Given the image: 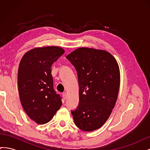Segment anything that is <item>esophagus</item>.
I'll list each match as a JSON object with an SVG mask.
<instances>
[{"label": "esophagus", "mask_w": 150, "mask_h": 150, "mask_svg": "<svg viewBox=\"0 0 150 150\" xmlns=\"http://www.w3.org/2000/svg\"><path fill=\"white\" fill-rule=\"evenodd\" d=\"M62 96H63V98H64V99H66V98H67V94L66 93H64L62 94Z\"/></svg>", "instance_id": "esophagus-1"}]
</instances>
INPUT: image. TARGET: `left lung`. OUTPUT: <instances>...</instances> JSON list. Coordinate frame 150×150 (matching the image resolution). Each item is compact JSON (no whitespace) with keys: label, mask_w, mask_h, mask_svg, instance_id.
<instances>
[{"label":"left lung","mask_w":150,"mask_h":150,"mask_svg":"<svg viewBox=\"0 0 150 150\" xmlns=\"http://www.w3.org/2000/svg\"><path fill=\"white\" fill-rule=\"evenodd\" d=\"M78 72L79 106L71 113L75 125L84 131L100 128L111 114L120 84L118 64L101 49H77L66 56Z\"/></svg>","instance_id":"8db88e82"}]
</instances>
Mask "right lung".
<instances>
[{"mask_svg":"<svg viewBox=\"0 0 150 150\" xmlns=\"http://www.w3.org/2000/svg\"><path fill=\"white\" fill-rule=\"evenodd\" d=\"M57 46L36 47L22 57L17 84L22 106L39 125L51 121L62 106L61 98L53 88L51 66L64 53Z\"/></svg>","mask_w":150,"mask_h":150,"instance_id":"1","label":"right lung"}]
</instances>
